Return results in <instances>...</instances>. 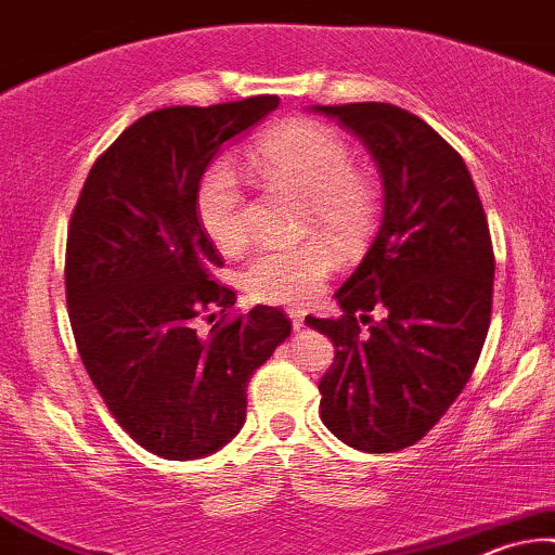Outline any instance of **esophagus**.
<instances>
[{
    "instance_id": "1",
    "label": "esophagus",
    "mask_w": 555,
    "mask_h": 555,
    "mask_svg": "<svg viewBox=\"0 0 555 555\" xmlns=\"http://www.w3.org/2000/svg\"><path fill=\"white\" fill-rule=\"evenodd\" d=\"M305 314L307 312H301V310H289V320H292V327L294 330L305 327Z\"/></svg>"
}]
</instances>
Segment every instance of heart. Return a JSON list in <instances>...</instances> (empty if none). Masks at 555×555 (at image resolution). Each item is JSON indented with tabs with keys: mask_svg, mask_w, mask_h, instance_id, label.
<instances>
[{
	"mask_svg": "<svg viewBox=\"0 0 555 555\" xmlns=\"http://www.w3.org/2000/svg\"><path fill=\"white\" fill-rule=\"evenodd\" d=\"M250 164L266 184L307 199V228H318L343 248H353L374 220V192L353 171L338 132L294 122L258 140ZM196 220L217 248L233 254L248 241L245 196L233 166L217 160L196 186ZM335 266L333 250L312 241L297 248L261 250L245 263L243 289L266 305H307Z\"/></svg>",
	"mask_w": 555,
	"mask_h": 555,
	"instance_id": "obj_1",
	"label": "heart"
}]
</instances>
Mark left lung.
<instances>
[{
  "instance_id": "1",
  "label": "left lung",
  "mask_w": 555,
  "mask_h": 555,
  "mask_svg": "<svg viewBox=\"0 0 555 555\" xmlns=\"http://www.w3.org/2000/svg\"><path fill=\"white\" fill-rule=\"evenodd\" d=\"M312 109L361 138L384 186L374 243L335 292L343 318L305 320L335 343L320 417L356 451H402L479 361L494 292L487 215L464 158L420 117L384 102ZM356 313L372 323L366 334Z\"/></svg>"
}]
</instances>
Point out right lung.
<instances>
[{"label": "right lung", "instance_id": "1", "mask_svg": "<svg viewBox=\"0 0 555 555\" xmlns=\"http://www.w3.org/2000/svg\"><path fill=\"white\" fill-rule=\"evenodd\" d=\"M276 107L279 96H250L140 117L91 166L72 215L66 305L83 369L122 430L160 459L230 443L250 376L292 335L263 305L196 333L202 312L235 305L212 279L222 258L196 220V186L228 140Z\"/></svg>", "mask_w": 555, "mask_h": 555}]
</instances>
